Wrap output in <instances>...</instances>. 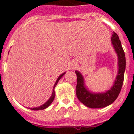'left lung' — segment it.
<instances>
[{
    "instance_id": "left-lung-1",
    "label": "left lung",
    "mask_w": 134,
    "mask_h": 134,
    "mask_svg": "<svg viewBox=\"0 0 134 134\" xmlns=\"http://www.w3.org/2000/svg\"><path fill=\"white\" fill-rule=\"evenodd\" d=\"M111 42L118 57V71L114 84L110 90L102 93L90 92L84 85V79L81 74L75 71L77 76L76 96L80 102L90 108H104L111 104L118 98L122 89L126 67L125 54L118 35L115 32L113 34Z\"/></svg>"
}]
</instances>
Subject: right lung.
<instances>
[{"mask_svg":"<svg viewBox=\"0 0 134 134\" xmlns=\"http://www.w3.org/2000/svg\"><path fill=\"white\" fill-rule=\"evenodd\" d=\"M65 74V73H63L60 76H59L58 78V79H57L56 82H55V83L54 86H53V92H52V95L51 96V97L49 98V99L47 101V102L45 103V104H44L43 105H42V106H39V107H36V108H29L30 109H31V110H43V109H45V108H46L47 107H48V106H50L51 104L52 103L53 101V99H54V97H55V91H54V88L56 86L57 83H58V82L60 81V79L61 78L63 77V76Z\"/></svg>","mask_w":134,"mask_h":134,"instance_id":"right-lung-1","label":"right lung"}]
</instances>
